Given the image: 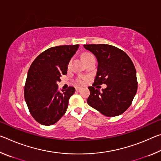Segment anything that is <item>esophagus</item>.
<instances>
[{
	"label": "esophagus",
	"instance_id": "34e87169",
	"mask_svg": "<svg viewBox=\"0 0 161 161\" xmlns=\"http://www.w3.org/2000/svg\"><path fill=\"white\" fill-rule=\"evenodd\" d=\"M81 89V87H80V86H76L75 87V89L77 91H79V90H80V89Z\"/></svg>",
	"mask_w": 161,
	"mask_h": 161
}]
</instances>
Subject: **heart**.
<instances>
[{
	"label": "heart",
	"instance_id": "1",
	"mask_svg": "<svg viewBox=\"0 0 161 161\" xmlns=\"http://www.w3.org/2000/svg\"><path fill=\"white\" fill-rule=\"evenodd\" d=\"M92 57H94L92 54H84V60H86V59L90 58H92ZM86 77H85V76H79V77H77V79H76V83H77V84H80V85H84V84H85L86 82Z\"/></svg>",
	"mask_w": 161,
	"mask_h": 161
}]
</instances>
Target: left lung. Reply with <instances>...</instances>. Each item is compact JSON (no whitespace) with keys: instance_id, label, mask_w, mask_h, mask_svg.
Instances as JSON below:
<instances>
[{"instance_id":"left-lung-1","label":"left lung","mask_w":161,"mask_h":161,"mask_svg":"<svg viewBox=\"0 0 161 161\" xmlns=\"http://www.w3.org/2000/svg\"><path fill=\"white\" fill-rule=\"evenodd\" d=\"M97 59V76L90 95L89 106L103 115L113 117L123 114L133 102L137 92L138 81L134 65L128 54L114 46L105 44L84 45ZM107 84L100 92L99 85Z\"/></svg>"}]
</instances>
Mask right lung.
<instances>
[{"mask_svg":"<svg viewBox=\"0 0 161 161\" xmlns=\"http://www.w3.org/2000/svg\"><path fill=\"white\" fill-rule=\"evenodd\" d=\"M79 45H60L47 49L32 62L28 72L24 97L30 113L38 123L50 126L66 112L75 89L58 90L57 81L67 75V66Z\"/></svg>","mask_w":161,"mask_h":161,"instance_id":"add662e5","label":"right lung"}]
</instances>
